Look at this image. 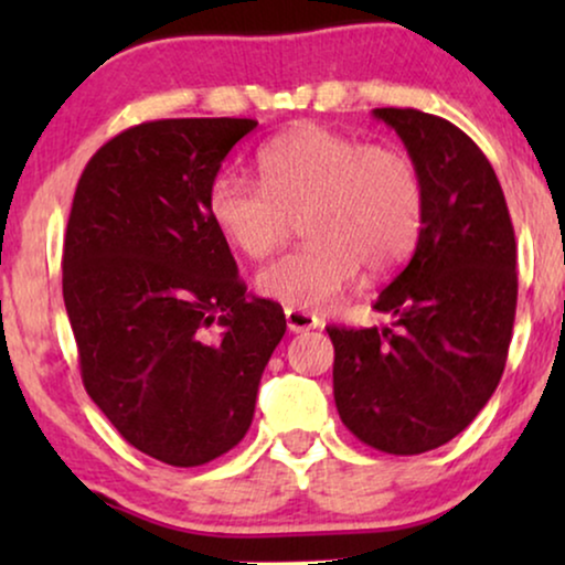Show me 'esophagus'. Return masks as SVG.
I'll use <instances>...</instances> for the list:
<instances>
[{
  "label": "esophagus",
  "mask_w": 565,
  "mask_h": 565,
  "mask_svg": "<svg viewBox=\"0 0 565 565\" xmlns=\"http://www.w3.org/2000/svg\"><path fill=\"white\" fill-rule=\"evenodd\" d=\"M285 321H288V329L292 331V334H300V331L316 329L321 323L313 313L300 311V308H285Z\"/></svg>",
  "instance_id": "esophagus-1"
}]
</instances>
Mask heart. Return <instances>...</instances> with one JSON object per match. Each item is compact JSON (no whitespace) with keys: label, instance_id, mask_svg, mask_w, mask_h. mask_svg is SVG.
<instances>
[{"label":"heart","instance_id":"1","mask_svg":"<svg viewBox=\"0 0 565 565\" xmlns=\"http://www.w3.org/2000/svg\"><path fill=\"white\" fill-rule=\"evenodd\" d=\"M265 184L242 174L215 177L207 213L249 257L277 249L290 218L311 238L259 269L262 296L290 308H323L370 275L396 269L422 231L424 190L401 149L362 143L323 126H300L259 151Z\"/></svg>","mask_w":565,"mask_h":565}]
</instances>
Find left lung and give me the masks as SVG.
I'll use <instances>...</instances> for the list:
<instances>
[{"mask_svg": "<svg viewBox=\"0 0 565 565\" xmlns=\"http://www.w3.org/2000/svg\"><path fill=\"white\" fill-rule=\"evenodd\" d=\"M419 172L422 231L408 265L375 300L391 323L327 327L334 401L360 443L419 455L450 443L489 404L516 311V244L483 151L437 115L377 107Z\"/></svg>", "mask_w": 565, "mask_h": 565, "instance_id": "left-lung-1", "label": "left lung"}]
</instances>
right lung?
<instances>
[{"mask_svg":"<svg viewBox=\"0 0 565 565\" xmlns=\"http://www.w3.org/2000/svg\"><path fill=\"white\" fill-rule=\"evenodd\" d=\"M249 118L153 120L107 141L76 184L64 303L84 388L122 439L195 468L242 443L285 334L246 296L207 192Z\"/></svg>","mask_w":565,"mask_h":565,"instance_id":"1","label":"right lung"}]
</instances>
